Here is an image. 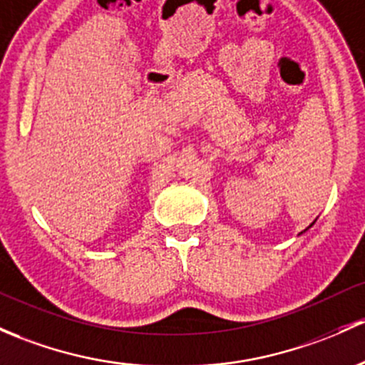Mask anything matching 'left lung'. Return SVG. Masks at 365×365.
<instances>
[{
  "instance_id": "8db88e82",
  "label": "left lung",
  "mask_w": 365,
  "mask_h": 365,
  "mask_svg": "<svg viewBox=\"0 0 365 365\" xmlns=\"http://www.w3.org/2000/svg\"><path fill=\"white\" fill-rule=\"evenodd\" d=\"M313 224H314V222H313ZM313 224H312V225H313ZM312 225H309V227H312ZM306 231H308V229H306Z\"/></svg>"
}]
</instances>
